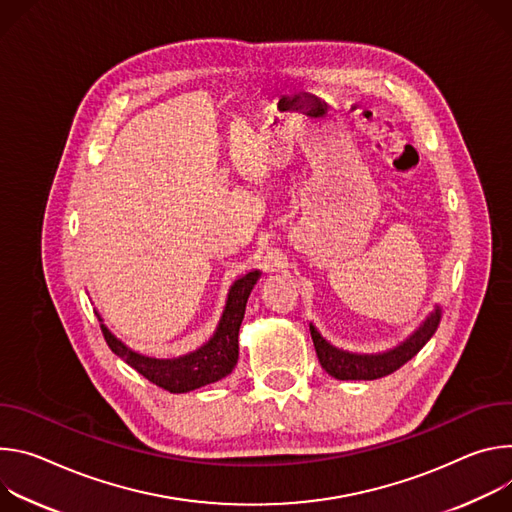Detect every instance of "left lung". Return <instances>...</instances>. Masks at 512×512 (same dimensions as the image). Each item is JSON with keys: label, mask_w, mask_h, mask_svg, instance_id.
Segmentation results:
<instances>
[{"label": "left lung", "mask_w": 512, "mask_h": 512, "mask_svg": "<svg viewBox=\"0 0 512 512\" xmlns=\"http://www.w3.org/2000/svg\"><path fill=\"white\" fill-rule=\"evenodd\" d=\"M439 321L441 307L435 305L433 311L425 317V321L407 339H403L399 346L378 354H356L348 350H339L327 342L313 323H309V331L313 337L319 364L329 376L337 380H376L392 374L394 370L405 366L411 358H415L437 331Z\"/></svg>", "instance_id": "8db88e82"}]
</instances>
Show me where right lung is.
I'll return each instance as SVG.
<instances>
[{
    "label": "right lung",
    "mask_w": 512,
    "mask_h": 512,
    "mask_svg": "<svg viewBox=\"0 0 512 512\" xmlns=\"http://www.w3.org/2000/svg\"><path fill=\"white\" fill-rule=\"evenodd\" d=\"M260 270L246 272L244 276L232 282L230 291H227L223 313L217 321L213 335L207 339L203 346L197 350L177 356V358H154L140 354L126 346L120 337L113 335L109 327L103 323V317L95 311L97 319L101 321V331L109 350L120 356L128 366H132L138 374L148 378L152 384L168 390V392H191L205 384L217 382L230 374L240 356L238 348V335L240 325L246 313L248 297L254 285L260 278Z\"/></svg>",
    "instance_id": "obj_1"
}]
</instances>
